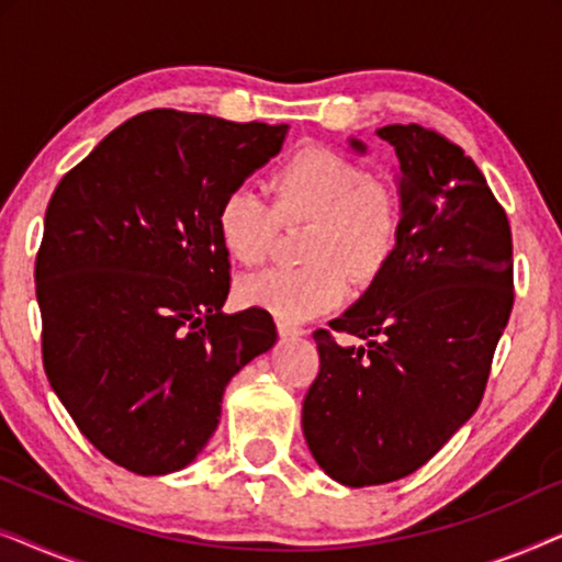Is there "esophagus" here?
I'll use <instances>...</instances> for the list:
<instances>
[{
	"mask_svg": "<svg viewBox=\"0 0 562 562\" xmlns=\"http://www.w3.org/2000/svg\"><path fill=\"white\" fill-rule=\"evenodd\" d=\"M276 327H279V335H281V337H299V335H304L302 327L291 325V322H286V319L276 322Z\"/></svg>",
	"mask_w": 562,
	"mask_h": 562,
	"instance_id": "1",
	"label": "esophagus"
}]
</instances>
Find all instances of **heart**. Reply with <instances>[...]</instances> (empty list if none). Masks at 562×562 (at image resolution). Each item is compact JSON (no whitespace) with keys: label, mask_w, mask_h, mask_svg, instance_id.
<instances>
[{"label":"heart","mask_w":562,"mask_h":562,"mask_svg":"<svg viewBox=\"0 0 562 562\" xmlns=\"http://www.w3.org/2000/svg\"><path fill=\"white\" fill-rule=\"evenodd\" d=\"M273 202L250 187L229 189L217 210V235L243 266H258L273 248L279 225L310 222L304 266L268 268L237 283L245 304L263 306L286 322H302L335 306L352 283L379 276L402 237V202L386 181L329 148H304L271 176Z\"/></svg>","instance_id":"1"}]
</instances>
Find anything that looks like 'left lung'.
Listing matches in <instances>:
<instances>
[{"label":"left lung","instance_id":"8db88e82","mask_svg":"<svg viewBox=\"0 0 562 562\" xmlns=\"http://www.w3.org/2000/svg\"><path fill=\"white\" fill-rule=\"evenodd\" d=\"M398 158L402 237L335 333L302 406L314 460L342 486H379L427 463L479 409L514 306L512 229L486 179L448 137L386 125ZM358 153L360 140H350Z\"/></svg>","mask_w":562,"mask_h":562}]
</instances>
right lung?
Wrapping results in <instances>:
<instances>
[{"instance_id":"add662e5","label":"right lung","mask_w":562,"mask_h":562,"mask_svg":"<svg viewBox=\"0 0 562 562\" xmlns=\"http://www.w3.org/2000/svg\"><path fill=\"white\" fill-rule=\"evenodd\" d=\"M289 125L150 110L53 191L35 258L43 366L81 435L127 471L187 468L229 379L276 342L266 310L225 314L217 210Z\"/></svg>"}]
</instances>
